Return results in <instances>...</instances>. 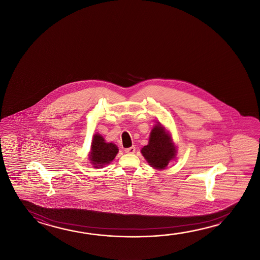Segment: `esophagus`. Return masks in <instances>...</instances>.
Here are the masks:
<instances>
[{"instance_id":"34e87169","label":"esophagus","mask_w":260,"mask_h":260,"mask_svg":"<svg viewBox=\"0 0 260 260\" xmlns=\"http://www.w3.org/2000/svg\"><path fill=\"white\" fill-rule=\"evenodd\" d=\"M135 150H136L135 147H134V146H132V147H131V148L125 149V152L128 154H133L134 152H135Z\"/></svg>"}]
</instances>
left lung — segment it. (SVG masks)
I'll return each mask as SVG.
<instances>
[{"label": "left lung", "mask_w": 260, "mask_h": 260, "mask_svg": "<svg viewBox=\"0 0 260 260\" xmlns=\"http://www.w3.org/2000/svg\"><path fill=\"white\" fill-rule=\"evenodd\" d=\"M141 153L152 168L164 170L169 162L176 157L177 149L171 134L157 123L151 129L149 143L142 148Z\"/></svg>", "instance_id": "1"}]
</instances>
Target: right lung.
<instances>
[{"label":"right lung","instance_id":"add662e5","mask_svg":"<svg viewBox=\"0 0 260 260\" xmlns=\"http://www.w3.org/2000/svg\"><path fill=\"white\" fill-rule=\"evenodd\" d=\"M119 152L118 147L113 143H108L102 135L95 134L91 141L89 159L94 168L100 169L111 163Z\"/></svg>","mask_w":260,"mask_h":260}]
</instances>
